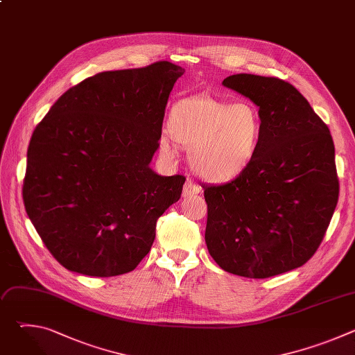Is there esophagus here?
Here are the masks:
<instances>
[{
	"instance_id": "obj_1",
	"label": "esophagus",
	"mask_w": 355,
	"mask_h": 355,
	"mask_svg": "<svg viewBox=\"0 0 355 355\" xmlns=\"http://www.w3.org/2000/svg\"><path fill=\"white\" fill-rule=\"evenodd\" d=\"M199 192H200V188H199L193 181H191V180L188 178L187 182H185V185H184L182 195H184V196H192V195H196V193H199Z\"/></svg>"
}]
</instances>
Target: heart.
Masks as SVG:
<instances>
[{"label":"heart","mask_w":355,"mask_h":355,"mask_svg":"<svg viewBox=\"0 0 355 355\" xmlns=\"http://www.w3.org/2000/svg\"><path fill=\"white\" fill-rule=\"evenodd\" d=\"M167 133L174 144L189 148V163L200 178L223 184L244 174L257 157L264 121L248 101L232 104L211 95H193L171 105ZM160 148L167 155L174 150L167 136L160 139Z\"/></svg>","instance_id":"obj_1"}]
</instances>
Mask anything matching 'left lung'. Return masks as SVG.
I'll return each instance as SVG.
<instances>
[{
	"instance_id": "1",
	"label": "left lung",
	"mask_w": 355,
	"mask_h": 355,
	"mask_svg": "<svg viewBox=\"0 0 355 355\" xmlns=\"http://www.w3.org/2000/svg\"><path fill=\"white\" fill-rule=\"evenodd\" d=\"M222 84L259 107L264 135L244 174L204 187L205 241L222 270L270 278L309 261L324 237L338 200L334 143L292 84L254 74Z\"/></svg>"
}]
</instances>
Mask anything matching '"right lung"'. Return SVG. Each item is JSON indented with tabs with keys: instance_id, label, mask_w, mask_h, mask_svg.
Segmentation results:
<instances>
[{
	"instance_id": "1",
	"label": "right lung",
	"mask_w": 355,
	"mask_h": 355,
	"mask_svg": "<svg viewBox=\"0 0 355 355\" xmlns=\"http://www.w3.org/2000/svg\"><path fill=\"white\" fill-rule=\"evenodd\" d=\"M184 69L157 62L98 73L67 89L33 130L22 196L52 256L69 271H133L185 177L150 168L166 105Z\"/></svg>"
}]
</instances>
